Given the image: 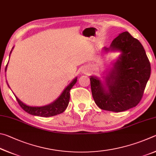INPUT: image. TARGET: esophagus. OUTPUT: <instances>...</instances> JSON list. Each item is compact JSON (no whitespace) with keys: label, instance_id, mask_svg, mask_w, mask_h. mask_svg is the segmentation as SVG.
Segmentation results:
<instances>
[{"label":"esophagus","instance_id":"obj_1","mask_svg":"<svg viewBox=\"0 0 156 156\" xmlns=\"http://www.w3.org/2000/svg\"><path fill=\"white\" fill-rule=\"evenodd\" d=\"M83 73H88V70H85L83 71Z\"/></svg>","mask_w":156,"mask_h":156}]
</instances>
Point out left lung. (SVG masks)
Listing matches in <instances>:
<instances>
[{"instance_id":"8db88e82","label":"left lung","mask_w":156,"mask_h":156,"mask_svg":"<svg viewBox=\"0 0 156 156\" xmlns=\"http://www.w3.org/2000/svg\"><path fill=\"white\" fill-rule=\"evenodd\" d=\"M103 51H120L104 83L90 76L92 97L101 110L120 112L137 105L151 75V65L143 45L125 31Z\"/></svg>"}]
</instances>
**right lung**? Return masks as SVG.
Returning <instances> with one entry per match:
<instances>
[{
  "mask_svg": "<svg viewBox=\"0 0 156 156\" xmlns=\"http://www.w3.org/2000/svg\"><path fill=\"white\" fill-rule=\"evenodd\" d=\"M12 50L11 51L10 54L12 53ZM7 64L6 66V67H5V72H6L7 70ZM76 81H77V78L76 77L74 79L72 82L64 90V91L62 92L61 95H60L55 101L50 103L49 105L42 106V107H34V106L27 105L22 102L16 95L15 97L20 107L23 108L24 111L27 112V113L31 114V115L42 117H50L55 116L57 115V114L64 112L66 109L68 107L70 100V89L73 88V86L76 83ZM8 86H9V85H8Z\"/></svg>",
  "mask_w": 156,
  "mask_h": 156,
  "instance_id": "right-lung-1",
  "label": "right lung"
}]
</instances>
